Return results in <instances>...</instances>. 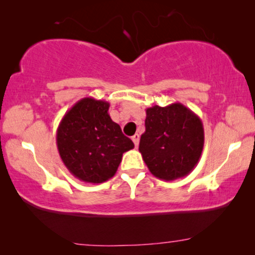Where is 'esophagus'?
Returning <instances> with one entry per match:
<instances>
[{"instance_id": "1", "label": "esophagus", "mask_w": 255, "mask_h": 255, "mask_svg": "<svg viewBox=\"0 0 255 255\" xmlns=\"http://www.w3.org/2000/svg\"><path fill=\"white\" fill-rule=\"evenodd\" d=\"M132 140H133L135 147H138V145H139V134L135 133L134 135H132Z\"/></svg>"}]
</instances>
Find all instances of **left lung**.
<instances>
[{
  "mask_svg": "<svg viewBox=\"0 0 255 255\" xmlns=\"http://www.w3.org/2000/svg\"><path fill=\"white\" fill-rule=\"evenodd\" d=\"M145 132L139 142L142 160L155 177L173 181L197 165L204 146L200 117L182 103L146 109Z\"/></svg>",
  "mask_w": 255,
  "mask_h": 255,
  "instance_id": "obj_1",
  "label": "left lung"
}]
</instances>
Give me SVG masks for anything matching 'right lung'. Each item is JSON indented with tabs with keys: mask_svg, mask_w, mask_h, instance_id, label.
<instances>
[{
	"mask_svg": "<svg viewBox=\"0 0 255 255\" xmlns=\"http://www.w3.org/2000/svg\"><path fill=\"white\" fill-rule=\"evenodd\" d=\"M107 101L85 97L59 124L57 146L72 175L88 183H102L117 172L124 152L134 144L109 116Z\"/></svg>",
	"mask_w": 255,
	"mask_h": 255,
	"instance_id": "1",
	"label": "right lung"
}]
</instances>
